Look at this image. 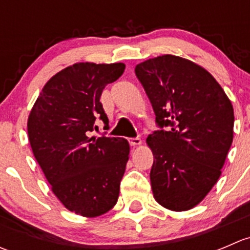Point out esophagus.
I'll use <instances>...</instances> for the list:
<instances>
[{
	"label": "esophagus",
	"instance_id": "1",
	"mask_svg": "<svg viewBox=\"0 0 250 250\" xmlns=\"http://www.w3.org/2000/svg\"><path fill=\"white\" fill-rule=\"evenodd\" d=\"M129 144L130 146H133V147H137V146H140L141 144H143V141L139 138H133V139L129 140Z\"/></svg>",
	"mask_w": 250,
	"mask_h": 250
}]
</instances>
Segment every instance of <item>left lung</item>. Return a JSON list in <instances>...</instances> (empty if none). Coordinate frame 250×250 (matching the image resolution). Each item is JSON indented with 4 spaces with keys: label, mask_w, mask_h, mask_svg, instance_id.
Wrapping results in <instances>:
<instances>
[{
    "label": "left lung",
    "mask_w": 250,
    "mask_h": 250,
    "mask_svg": "<svg viewBox=\"0 0 250 250\" xmlns=\"http://www.w3.org/2000/svg\"><path fill=\"white\" fill-rule=\"evenodd\" d=\"M160 127L146 144L153 155V198L174 211L204 200L221 175L233 140L231 100L204 67L166 54L135 66Z\"/></svg>",
    "instance_id": "obj_1"
}]
</instances>
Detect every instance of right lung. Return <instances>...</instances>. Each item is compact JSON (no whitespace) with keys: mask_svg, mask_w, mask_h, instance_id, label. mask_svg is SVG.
<instances>
[{"mask_svg":"<svg viewBox=\"0 0 250 250\" xmlns=\"http://www.w3.org/2000/svg\"><path fill=\"white\" fill-rule=\"evenodd\" d=\"M125 69L123 62H88L65 67L44 84L27 118L32 152L53 193L85 218L113 208L129 160L123 138L89 137L97 118L109 127L100 97Z\"/></svg>","mask_w":250,"mask_h":250,"instance_id":"obj_1","label":"right lung"}]
</instances>
